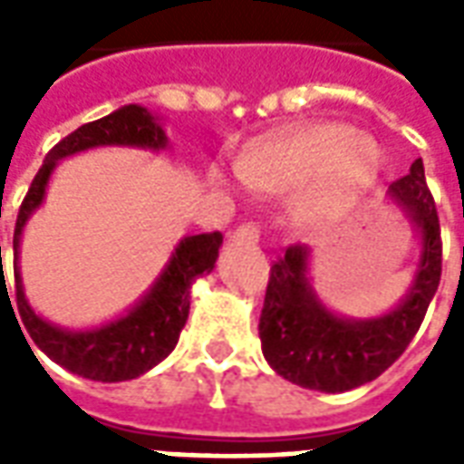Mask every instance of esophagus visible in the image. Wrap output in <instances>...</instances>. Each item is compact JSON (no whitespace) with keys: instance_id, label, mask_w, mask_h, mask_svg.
<instances>
[{"instance_id":"esophagus-1","label":"esophagus","mask_w":464,"mask_h":464,"mask_svg":"<svg viewBox=\"0 0 464 464\" xmlns=\"http://www.w3.org/2000/svg\"><path fill=\"white\" fill-rule=\"evenodd\" d=\"M258 228L256 226H241V228H236L231 236V241L236 243H258Z\"/></svg>"}]
</instances>
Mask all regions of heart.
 <instances>
[{"mask_svg": "<svg viewBox=\"0 0 464 464\" xmlns=\"http://www.w3.org/2000/svg\"><path fill=\"white\" fill-rule=\"evenodd\" d=\"M236 171L248 188L268 196L305 186L293 208L295 221L321 228L370 191L380 173V151L372 139L345 123L321 121L246 149Z\"/></svg>", "mask_w": 464, "mask_h": 464, "instance_id": "heart-1", "label": "heart"}]
</instances>
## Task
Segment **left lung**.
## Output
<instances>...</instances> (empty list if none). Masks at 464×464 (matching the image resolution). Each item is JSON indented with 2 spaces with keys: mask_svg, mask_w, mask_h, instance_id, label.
Here are the masks:
<instances>
[{
  "mask_svg": "<svg viewBox=\"0 0 464 464\" xmlns=\"http://www.w3.org/2000/svg\"><path fill=\"white\" fill-rule=\"evenodd\" d=\"M388 193L420 246L408 291L395 308L372 318L335 313L313 288V251L291 246L273 263L258 323L263 358L281 378L318 392H345L385 372L415 338L442 273L440 221L422 159Z\"/></svg>",
  "mask_w": 464,
  "mask_h": 464,
  "instance_id": "1",
  "label": "left lung"
}]
</instances>
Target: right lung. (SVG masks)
<instances>
[{"instance_id": "1", "label": "right lung", "mask_w": 464, "mask_h": 464, "mask_svg": "<svg viewBox=\"0 0 464 464\" xmlns=\"http://www.w3.org/2000/svg\"><path fill=\"white\" fill-rule=\"evenodd\" d=\"M104 146H126V149H143V151L156 153L171 149L159 116L151 114L146 106L126 104L104 119L79 126L74 133H69L46 153L44 163L29 186V193L16 216V305H19V315L24 321L26 333L32 335L36 348L49 360H54L56 365H62L79 378L96 380V382H123V380H133L149 372L163 358L171 355L183 325L188 321L191 285L216 268L223 236L218 231L183 236L181 241L176 243L163 271L149 285V291L114 321L92 325V328H64L39 315L26 298L22 268H19V248H22L26 223L44 203L46 186L52 181V173L56 171L59 161L76 153L92 151V149H104ZM2 288H6V283H2Z\"/></svg>"}]
</instances>
